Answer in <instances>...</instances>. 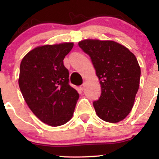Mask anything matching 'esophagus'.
I'll return each instance as SVG.
<instances>
[{
  "instance_id": "esophagus-1",
  "label": "esophagus",
  "mask_w": 159,
  "mask_h": 159,
  "mask_svg": "<svg viewBox=\"0 0 159 159\" xmlns=\"http://www.w3.org/2000/svg\"><path fill=\"white\" fill-rule=\"evenodd\" d=\"M84 87H85V84H83L80 86V89H81L82 91L84 90Z\"/></svg>"
}]
</instances>
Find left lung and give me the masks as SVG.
Returning <instances> with one entry per match:
<instances>
[{
	"mask_svg": "<svg viewBox=\"0 0 159 159\" xmlns=\"http://www.w3.org/2000/svg\"><path fill=\"white\" fill-rule=\"evenodd\" d=\"M90 57L102 93L93 102L98 117L118 123L132 111L140 84V68L134 54L114 41L85 39L78 43Z\"/></svg>",
	"mask_w": 159,
	"mask_h": 159,
	"instance_id": "left-lung-1",
	"label": "left lung"
}]
</instances>
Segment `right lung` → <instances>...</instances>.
<instances>
[{
    "mask_svg": "<svg viewBox=\"0 0 159 159\" xmlns=\"http://www.w3.org/2000/svg\"><path fill=\"white\" fill-rule=\"evenodd\" d=\"M74 44L46 45L33 49L20 65L19 85L27 105L51 126L66 123L73 115L79 94L69 85L63 59Z\"/></svg>",
    "mask_w": 159,
    "mask_h": 159,
    "instance_id": "add662e5",
    "label": "right lung"
}]
</instances>
